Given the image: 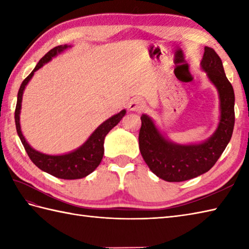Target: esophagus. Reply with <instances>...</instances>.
Segmentation results:
<instances>
[{"mask_svg": "<svg viewBox=\"0 0 249 249\" xmlns=\"http://www.w3.org/2000/svg\"><path fill=\"white\" fill-rule=\"evenodd\" d=\"M144 107L145 106L143 100L140 98H133L129 103V109L131 111H136V112H140V111L144 109Z\"/></svg>", "mask_w": 249, "mask_h": 249, "instance_id": "34e87169", "label": "esophagus"}]
</instances>
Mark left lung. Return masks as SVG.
<instances>
[{
	"label": "left lung",
	"mask_w": 249,
	"mask_h": 249,
	"mask_svg": "<svg viewBox=\"0 0 249 249\" xmlns=\"http://www.w3.org/2000/svg\"><path fill=\"white\" fill-rule=\"evenodd\" d=\"M201 66L217 88L220 99L218 128L210 139L199 144H174L163 138L149 116L141 115V155L151 171L167 182L187 181L208 172L223 154L233 133L234 91L226 77L223 62L214 49L205 47Z\"/></svg>",
	"instance_id": "8db88e82"
}]
</instances>
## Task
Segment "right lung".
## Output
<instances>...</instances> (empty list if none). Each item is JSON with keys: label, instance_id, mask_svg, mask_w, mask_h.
<instances>
[{"label": "right lung", "instance_id": "right-lung-1", "mask_svg": "<svg viewBox=\"0 0 249 249\" xmlns=\"http://www.w3.org/2000/svg\"><path fill=\"white\" fill-rule=\"evenodd\" d=\"M67 47L68 46L66 45L57 46L54 47L53 49H51L49 52H47V53L39 60V62L37 63V65L35 66L33 71L24 79L22 83H21L18 92L17 105H16L15 110V122L16 129H17L18 136L21 142H22L24 150L28 153L30 160L34 162V165L36 167H38L40 170L49 173L55 178L64 179H76L89 176V173H92L95 169L98 167L104 156L105 137L122 120V118L125 115L126 111L122 110L120 113L111 116L110 119L105 121L104 123L98 126V128L89 136V138L88 139L86 143L79 147L78 150L71 153H68V154L59 156L46 155L43 154V153H39L35 151L34 149H32L28 142L25 141L22 133H21L19 123V114L21 109V102H22L23 89L37 70H39L45 63L49 62L52 57L55 56L57 53H60L63 50H65Z\"/></svg>", "mask_w": 249, "mask_h": 249}]
</instances>
